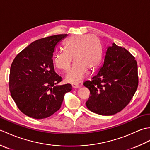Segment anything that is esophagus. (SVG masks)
Returning <instances> with one entry per match:
<instances>
[{
    "instance_id": "obj_1",
    "label": "esophagus",
    "mask_w": 150,
    "mask_h": 150,
    "mask_svg": "<svg viewBox=\"0 0 150 150\" xmlns=\"http://www.w3.org/2000/svg\"><path fill=\"white\" fill-rule=\"evenodd\" d=\"M72 87L74 88H79L80 87V85L77 83H73L72 84Z\"/></svg>"
}]
</instances>
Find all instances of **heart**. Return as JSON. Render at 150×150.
<instances>
[{
    "label": "heart",
    "mask_w": 150,
    "mask_h": 150,
    "mask_svg": "<svg viewBox=\"0 0 150 150\" xmlns=\"http://www.w3.org/2000/svg\"><path fill=\"white\" fill-rule=\"evenodd\" d=\"M64 49L54 58L57 68L68 71L74 57L75 63L66 76L69 82L81 81L89 71H93L99 64L102 57V47L96 37L89 35L73 36L64 43Z\"/></svg>",
    "instance_id": "obj_1"
}]
</instances>
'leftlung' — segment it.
<instances>
[{
	"label": "left lung",
	"instance_id": "1",
	"mask_svg": "<svg viewBox=\"0 0 150 150\" xmlns=\"http://www.w3.org/2000/svg\"><path fill=\"white\" fill-rule=\"evenodd\" d=\"M137 63L124 47L113 43L108 47L103 66L91 81L84 82L90 91L86 103L91 111L112 115L122 110L137 89Z\"/></svg>",
	"mask_w": 150,
	"mask_h": 150
}]
</instances>
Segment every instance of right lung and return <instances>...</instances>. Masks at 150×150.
Segmentation results:
<instances>
[{"label":"right lung","mask_w":150,"mask_h":150,"mask_svg":"<svg viewBox=\"0 0 150 150\" xmlns=\"http://www.w3.org/2000/svg\"><path fill=\"white\" fill-rule=\"evenodd\" d=\"M67 34L44 37L31 43L13 61L9 73L11 96L21 112L33 119L49 117L58 111L70 84L58 85L62 77L54 69L57 44Z\"/></svg>","instance_id":"1"}]
</instances>
